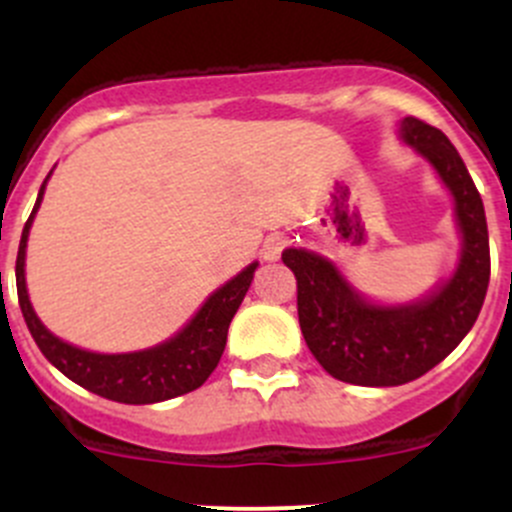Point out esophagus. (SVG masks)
Listing matches in <instances>:
<instances>
[{
	"instance_id": "esophagus-1",
	"label": "esophagus",
	"mask_w": 512,
	"mask_h": 512,
	"mask_svg": "<svg viewBox=\"0 0 512 512\" xmlns=\"http://www.w3.org/2000/svg\"><path fill=\"white\" fill-rule=\"evenodd\" d=\"M285 237L282 235H270L265 240V245H262V257L265 260H277V257L282 255V250H285Z\"/></svg>"
}]
</instances>
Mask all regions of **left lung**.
I'll use <instances>...</instances> for the list:
<instances>
[{
  "label": "left lung",
  "mask_w": 512,
  "mask_h": 512,
  "mask_svg": "<svg viewBox=\"0 0 512 512\" xmlns=\"http://www.w3.org/2000/svg\"><path fill=\"white\" fill-rule=\"evenodd\" d=\"M453 198L461 252L446 280L409 302H376L342 267L319 252L287 247L282 260L297 277L304 342L334 379L356 386H401L441 364L476 324L490 280L483 200L453 143L438 128L406 116L396 126Z\"/></svg>",
  "instance_id": "1"
}]
</instances>
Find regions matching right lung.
Here are the masks:
<instances>
[{"label":"right lung","mask_w":512,"mask_h":512,"mask_svg":"<svg viewBox=\"0 0 512 512\" xmlns=\"http://www.w3.org/2000/svg\"><path fill=\"white\" fill-rule=\"evenodd\" d=\"M51 173L46 175L39 195H36L34 210L22 230L17 255L19 307H22L24 322L32 332L36 347L74 384L84 386L91 394L103 396V399L118 401V404H158V401L175 399V396H183L203 386L225 352L227 329H230L232 317H235L247 289H250L260 262H250L223 287L215 289L200 304L198 312L185 322L183 329H178L173 337L153 344V347L138 349V352L101 354L64 342L54 332H49L44 322L36 317L27 289V270H24L27 267L29 230H32L34 215L44 200V190Z\"/></svg>","instance_id":"add662e5"}]
</instances>
